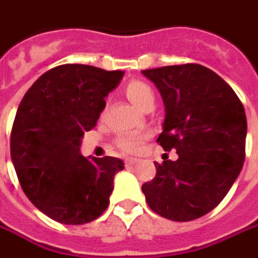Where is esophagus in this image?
Returning a JSON list of instances; mask_svg holds the SVG:
<instances>
[{
  "instance_id": "1",
  "label": "esophagus",
  "mask_w": 258,
  "mask_h": 258,
  "mask_svg": "<svg viewBox=\"0 0 258 258\" xmlns=\"http://www.w3.org/2000/svg\"><path fill=\"white\" fill-rule=\"evenodd\" d=\"M138 163V160L136 159H133V157H127L125 160V165L126 166H133V165H136Z\"/></svg>"
}]
</instances>
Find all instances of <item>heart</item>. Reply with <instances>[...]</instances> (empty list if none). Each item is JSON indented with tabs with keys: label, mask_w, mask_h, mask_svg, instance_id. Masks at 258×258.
Listing matches in <instances>:
<instances>
[{
	"label": "heart",
	"mask_w": 258,
	"mask_h": 258,
	"mask_svg": "<svg viewBox=\"0 0 258 258\" xmlns=\"http://www.w3.org/2000/svg\"><path fill=\"white\" fill-rule=\"evenodd\" d=\"M125 95L135 106L145 109L155 102V93L149 85L142 81H131L125 86ZM146 135L139 133H123L116 139V146L123 153H138L141 152Z\"/></svg>",
	"instance_id": "obj_1"
}]
</instances>
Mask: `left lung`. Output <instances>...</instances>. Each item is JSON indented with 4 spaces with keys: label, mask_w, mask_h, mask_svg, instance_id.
Here are the masks:
<instances>
[{
    "label": "left lung",
    "mask_w": 258,
    "mask_h": 258,
    "mask_svg": "<svg viewBox=\"0 0 258 258\" xmlns=\"http://www.w3.org/2000/svg\"><path fill=\"white\" fill-rule=\"evenodd\" d=\"M165 103L157 143L177 160L155 163L156 176L142 186L149 207L174 222L212 212L229 193L246 157L243 103L212 69L199 63L142 71Z\"/></svg>",
    "instance_id": "8db88e82"
}]
</instances>
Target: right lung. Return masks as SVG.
I'll return each mask as SVG.
<instances>
[{
    "label": "right lung",
    "mask_w": 258,
    "mask_h": 258,
    "mask_svg": "<svg viewBox=\"0 0 258 258\" xmlns=\"http://www.w3.org/2000/svg\"><path fill=\"white\" fill-rule=\"evenodd\" d=\"M123 74L59 65L38 78L21 101L11 132L12 165L31 203L55 222L85 224L108 209L123 162L112 156L88 160L79 146Z\"/></svg>",
    "instance_id": "1"
}]
</instances>
